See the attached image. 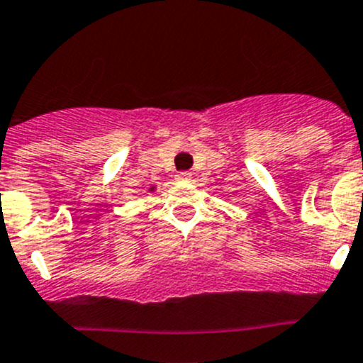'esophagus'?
Returning a JSON list of instances; mask_svg holds the SVG:
<instances>
[{
    "label": "esophagus",
    "mask_w": 363,
    "mask_h": 363,
    "mask_svg": "<svg viewBox=\"0 0 363 363\" xmlns=\"http://www.w3.org/2000/svg\"><path fill=\"white\" fill-rule=\"evenodd\" d=\"M175 177H177V181H184V182L191 181V174H188V172H179Z\"/></svg>",
    "instance_id": "1"
}]
</instances>
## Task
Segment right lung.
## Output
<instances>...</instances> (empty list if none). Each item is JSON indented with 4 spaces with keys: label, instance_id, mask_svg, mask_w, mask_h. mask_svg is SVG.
<instances>
[{
    "label": "right lung",
    "instance_id": "1",
    "mask_svg": "<svg viewBox=\"0 0 363 363\" xmlns=\"http://www.w3.org/2000/svg\"><path fill=\"white\" fill-rule=\"evenodd\" d=\"M149 191H154V186H152V188H149Z\"/></svg>",
    "mask_w": 363,
    "mask_h": 363
}]
</instances>
